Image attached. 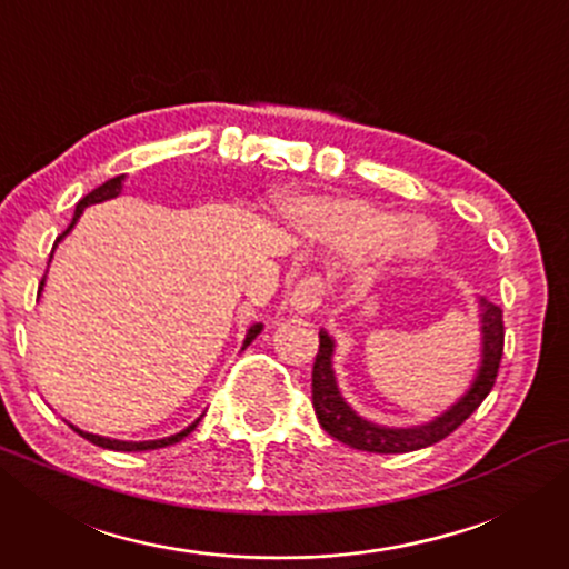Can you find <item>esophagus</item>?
Here are the masks:
<instances>
[{
  "instance_id": "1",
  "label": "esophagus",
  "mask_w": 569,
  "mask_h": 569,
  "mask_svg": "<svg viewBox=\"0 0 569 569\" xmlns=\"http://www.w3.org/2000/svg\"><path fill=\"white\" fill-rule=\"evenodd\" d=\"M326 284L321 277H302L290 292V306L300 313H313V310L323 302Z\"/></svg>"
}]
</instances>
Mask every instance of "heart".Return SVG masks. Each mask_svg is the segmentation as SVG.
Instances as JSON below:
<instances>
[{"label":"heart","mask_w":569,"mask_h":569,"mask_svg":"<svg viewBox=\"0 0 569 569\" xmlns=\"http://www.w3.org/2000/svg\"><path fill=\"white\" fill-rule=\"evenodd\" d=\"M282 209L310 238L352 259L383 251L393 259L417 261L435 251L432 232H425L417 222H407L401 214L370 201L292 197Z\"/></svg>","instance_id":"b5f03b06"}]
</instances>
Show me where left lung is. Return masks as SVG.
<instances>
[{"label": "left lung", "instance_id": "left-lung-1", "mask_svg": "<svg viewBox=\"0 0 569 569\" xmlns=\"http://www.w3.org/2000/svg\"><path fill=\"white\" fill-rule=\"evenodd\" d=\"M479 318H481V362L477 376H473L469 391L458 399L448 411L435 417L432 422L417 427H383L357 415V411L345 401L339 393L337 376H333V339L321 331V345L313 362V409L318 422L331 438L345 442L349 448L368 450V453H409L432 446L450 432L458 430L479 403L492 391L497 370H500L502 347H505V326L502 310L487 298L479 300Z\"/></svg>", "mask_w": 569, "mask_h": 569}]
</instances>
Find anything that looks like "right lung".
Returning <instances> with one entry per match:
<instances>
[{"label":"right lung","instance_id":"1","mask_svg":"<svg viewBox=\"0 0 569 569\" xmlns=\"http://www.w3.org/2000/svg\"><path fill=\"white\" fill-rule=\"evenodd\" d=\"M123 181H127V176H116V178H111V181H106L103 186H98V189H92V191L88 193V197H82L80 201H77L72 222H69V228H67L64 232H61V236L57 238V243H59V240H64V236H69V230H72L74 224H77V220H80V214L84 212V207H90V204H100V201H108V199H116V197H119L121 189H123ZM57 243H53V246H57ZM38 290H43V279H41V287H38ZM261 329H263V323H253L251 329H248V333H246L243 347L251 345V341L261 333ZM199 419H201V417H199ZM199 419H197V422H191L189 427H186V430L176 432V435H170V438H160V440H142V442H129V440L100 438V435H92V432H82V430H77L74 425H72V430H74L77 435H82L84 440L96 442V446H100V448H108V450H127V453H131V450H154V448L173 446V442H181V440L186 438V435L193 432V427L199 425Z\"/></svg>","mask_w":569,"mask_h":569}]
</instances>
